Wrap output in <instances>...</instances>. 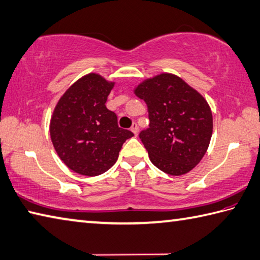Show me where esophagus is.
Listing matches in <instances>:
<instances>
[{
  "instance_id": "34e87169",
  "label": "esophagus",
  "mask_w": 260,
  "mask_h": 260,
  "mask_svg": "<svg viewBox=\"0 0 260 260\" xmlns=\"http://www.w3.org/2000/svg\"><path fill=\"white\" fill-rule=\"evenodd\" d=\"M131 131L134 132L135 134V136H137L138 135V131H139V128H138V125H137V123H134V125L131 126Z\"/></svg>"
}]
</instances>
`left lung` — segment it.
I'll return each mask as SVG.
<instances>
[{
    "label": "left lung",
    "mask_w": 260,
    "mask_h": 260,
    "mask_svg": "<svg viewBox=\"0 0 260 260\" xmlns=\"http://www.w3.org/2000/svg\"><path fill=\"white\" fill-rule=\"evenodd\" d=\"M148 107L149 128L139 138L156 168L170 175L188 173L206 154L213 115L197 90L171 73H161L136 88Z\"/></svg>",
    "instance_id": "left-lung-1"
}]
</instances>
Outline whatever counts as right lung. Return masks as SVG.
Returning a JSON list of instances; mask_svg holds the SVG:
<instances>
[{
  "label": "right lung",
  "mask_w": 260,
  "mask_h": 260,
  "mask_svg": "<svg viewBox=\"0 0 260 260\" xmlns=\"http://www.w3.org/2000/svg\"><path fill=\"white\" fill-rule=\"evenodd\" d=\"M113 82L89 73L75 82L53 112L50 132L58 157L73 172L95 176L115 164L119 151L134 134L117 124L105 103Z\"/></svg>",
  "instance_id": "obj_1"
}]
</instances>
